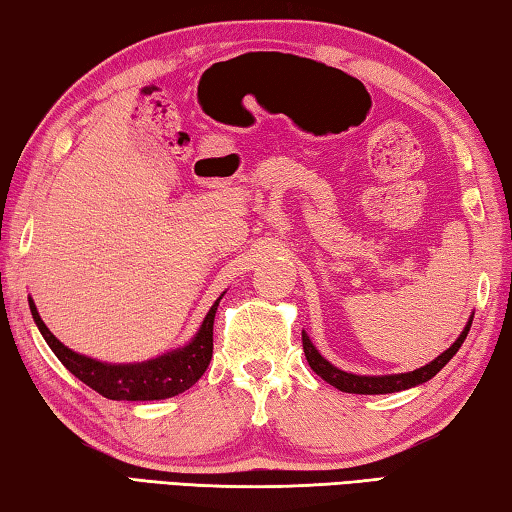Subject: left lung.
I'll return each mask as SVG.
<instances>
[{"label":"left lung","mask_w":512,"mask_h":512,"mask_svg":"<svg viewBox=\"0 0 512 512\" xmlns=\"http://www.w3.org/2000/svg\"><path fill=\"white\" fill-rule=\"evenodd\" d=\"M472 317L468 319V324L461 330V335L456 337V342L443 351L425 366H420L416 371L409 373H393V375H357V373H348L337 369L335 364H330L324 355L317 351V346L310 342V337L303 330V353H306V360L310 364V369L315 371L321 380H326L328 384H333L335 389L344 391V393H360V396H380V393H396V391H405L411 387H418L427 380H432L434 375L443 369V366L452 360L459 351L461 344L465 342V337L470 333L472 326Z\"/></svg>","instance_id":"1"}]
</instances>
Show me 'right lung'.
Returning a JSON list of instances; mask_svg holds the SVG:
<instances>
[{
    "label": "right lung",
    "mask_w": 512,
    "mask_h": 512,
    "mask_svg": "<svg viewBox=\"0 0 512 512\" xmlns=\"http://www.w3.org/2000/svg\"><path fill=\"white\" fill-rule=\"evenodd\" d=\"M222 297L224 292L215 299L211 310L206 312L202 326L191 342L173 348L164 355L150 357L146 362L132 364H110L71 351L44 324L31 297L29 308L35 326H38L53 355L89 389L101 393L107 400H166L191 389L209 366L213 357V319Z\"/></svg>",
    "instance_id": "right-lung-1"
}]
</instances>
